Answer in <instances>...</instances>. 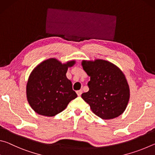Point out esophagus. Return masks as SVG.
I'll return each mask as SVG.
<instances>
[{"label": "esophagus", "instance_id": "34e87169", "mask_svg": "<svg viewBox=\"0 0 155 155\" xmlns=\"http://www.w3.org/2000/svg\"><path fill=\"white\" fill-rule=\"evenodd\" d=\"M82 93H83V91H82V90L77 91V95H78V96H81V94H82Z\"/></svg>", "mask_w": 155, "mask_h": 155}]
</instances>
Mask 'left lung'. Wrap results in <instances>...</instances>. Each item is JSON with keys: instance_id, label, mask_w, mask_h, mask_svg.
<instances>
[{"instance_id": "left-lung-1", "label": "left lung", "mask_w": 155, "mask_h": 155, "mask_svg": "<svg viewBox=\"0 0 155 155\" xmlns=\"http://www.w3.org/2000/svg\"><path fill=\"white\" fill-rule=\"evenodd\" d=\"M83 70L90 77V90L82 98L94 114L103 120H111L125 111L130 99L127 78L117 65L104 59L83 60Z\"/></svg>"}]
</instances>
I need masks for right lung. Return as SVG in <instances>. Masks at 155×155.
<instances>
[{
  "mask_svg": "<svg viewBox=\"0 0 155 155\" xmlns=\"http://www.w3.org/2000/svg\"><path fill=\"white\" fill-rule=\"evenodd\" d=\"M75 64V60L62 64L56 58H50L34 68L26 87L28 103L34 111L44 116H54L77 98L72 82L66 77L68 68Z\"/></svg>",
  "mask_w": 155,
  "mask_h": 155,
  "instance_id": "add662e5",
  "label": "right lung"
}]
</instances>
